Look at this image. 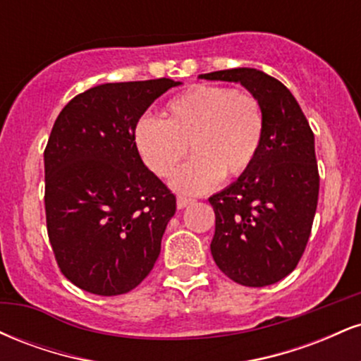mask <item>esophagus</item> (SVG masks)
I'll use <instances>...</instances> for the list:
<instances>
[{
	"label": "esophagus",
	"instance_id": "34e87169",
	"mask_svg": "<svg viewBox=\"0 0 361 361\" xmlns=\"http://www.w3.org/2000/svg\"><path fill=\"white\" fill-rule=\"evenodd\" d=\"M192 202H193V198H188V197H178V198H176L178 209H185V207L192 204Z\"/></svg>",
	"mask_w": 361,
	"mask_h": 361
}]
</instances>
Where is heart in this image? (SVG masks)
<instances>
[{
  "instance_id": "b5f03b06",
  "label": "heart",
  "mask_w": 361,
  "mask_h": 361,
  "mask_svg": "<svg viewBox=\"0 0 361 361\" xmlns=\"http://www.w3.org/2000/svg\"><path fill=\"white\" fill-rule=\"evenodd\" d=\"M264 134L259 102L246 90L195 85L166 103L163 120L140 118L134 146L144 164L169 178L188 154L195 156L173 176L181 193H202L224 178L241 176L258 156Z\"/></svg>"
}]
</instances>
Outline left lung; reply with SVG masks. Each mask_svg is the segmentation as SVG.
Masks as SVG:
<instances>
[{
	"label": "left lung",
	"instance_id": "left-lung-1",
	"mask_svg": "<svg viewBox=\"0 0 361 361\" xmlns=\"http://www.w3.org/2000/svg\"><path fill=\"white\" fill-rule=\"evenodd\" d=\"M198 78L241 82L263 110L255 163L209 202L215 264L235 283L267 287L295 270L307 246L319 198L314 134L287 86L267 73L235 68Z\"/></svg>",
	"mask_w": 361,
	"mask_h": 361
}]
</instances>
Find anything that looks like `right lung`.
Returning <instances> with one entry per match:
<instances>
[{"label":"right lung","instance_id":"obj_1","mask_svg":"<svg viewBox=\"0 0 361 361\" xmlns=\"http://www.w3.org/2000/svg\"><path fill=\"white\" fill-rule=\"evenodd\" d=\"M169 78L106 82L74 97L44 151L45 219L62 275L94 295L135 288L154 267L176 197L146 168L134 127Z\"/></svg>","mask_w":361,"mask_h":361}]
</instances>
